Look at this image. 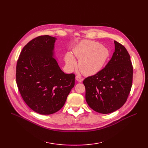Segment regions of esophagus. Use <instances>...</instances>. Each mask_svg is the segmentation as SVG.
<instances>
[{
  "label": "esophagus",
  "mask_w": 148,
  "mask_h": 148,
  "mask_svg": "<svg viewBox=\"0 0 148 148\" xmlns=\"http://www.w3.org/2000/svg\"><path fill=\"white\" fill-rule=\"evenodd\" d=\"M75 79H76L77 81H78L79 82H82L83 81V79L79 75H76Z\"/></svg>",
  "instance_id": "1"
}]
</instances>
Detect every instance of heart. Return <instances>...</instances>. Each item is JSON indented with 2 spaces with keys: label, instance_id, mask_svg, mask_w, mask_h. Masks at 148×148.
Returning a JSON list of instances; mask_svg holds the SVG:
<instances>
[{
  "label": "heart",
  "instance_id": "obj_1",
  "mask_svg": "<svg viewBox=\"0 0 148 148\" xmlns=\"http://www.w3.org/2000/svg\"><path fill=\"white\" fill-rule=\"evenodd\" d=\"M79 60V68L84 75H92L101 71L109 57V51L106 47L94 41H82L73 50ZM65 60L68 66L74 68L77 62L71 53L66 54Z\"/></svg>",
  "mask_w": 148,
  "mask_h": 148
}]
</instances>
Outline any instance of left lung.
Wrapping results in <instances>:
<instances>
[{
	"mask_svg": "<svg viewBox=\"0 0 148 148\" xmlns=\"http://www.w3.org/2000/svg\"><path fill=\"white\" fill-rule=\"evenodd\" d=\"M115 50L106 66L83 80L89 106L103 114L118 110L127 101L133 83V68L125 47L114 41Z\"/></svg>",
	"mask_w": 148,
	"mask_h": 148,
	"instance_id": "1",
	"label": "left lung"
}]
</instances>
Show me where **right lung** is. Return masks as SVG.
I'll list each match as a JSON object with an SVG mask.
<instances>
[{"label": "right lung", "instance_id": "1", "mask_svg": "<svg viewBox=\"0 0 148 148\" xmlns=\"http://www.w3.org/2000/svg\"><path fill=\"white\" fill-rule=\"evenodd\" d=\"M56 38L39 36L22 49L16 66L21 97L34 112L51 114L65 104L75 84L74 74H65L54 58Z\"/></svg>", "mask_w": 148, "mask_h": 148}]
</instances>
